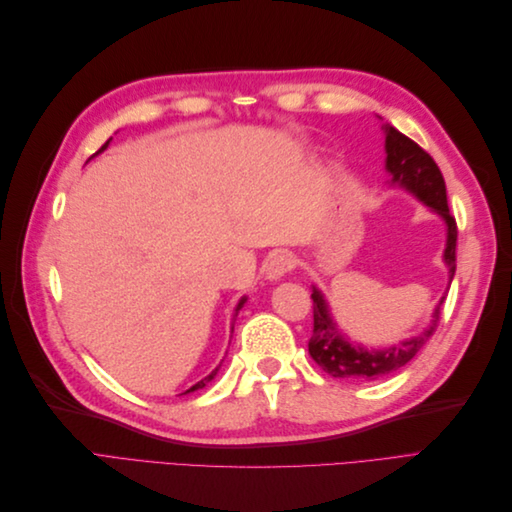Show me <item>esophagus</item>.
Returning a JSON list of instances; mask_svg holds the SVG:
<instances>
[{
  "instance_id": "esophagus-1",
  "label": "esophagus",
  "mask_w": 512,
  "mask_h": 512,
  "mask_svg": "<svg viewBox=\"0 0 512 512\" xmlns=\"http://www.w3.org/2000/svg\"><path fill=\"white\" fill-rule=\"evenodd\" d=\"M294 267V258L288 252H273L267 262H265V275L267 280H280L288 271H292Z\"/></svg>"
}]
</instances>
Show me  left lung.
Masks as SVG:
<instances>
[{
    "instance_id": "left-lung-1",
    "label": "left lung",
    "mask_w": 512,
    "mask_h": 512,
    "mask_svg": "<svg viewBox=\"0 0 512 512\" xmlns=\"http://www.w3.org/2000/svg\"><path fill=\"white\" fill-rule=\"evenodd\" d=\"M386 170L393 175V183L412 192L418 200H423L427 207L436 211L440 218L446 222V250L444 262L448 267V282H453L455 275V250H457V222L448 211L446 200V185L440 173L438 164L433 162L429 153L418 147L412 138L401 134L393 126H386ZM314 333L309 337V354L312 359L327 371L333 378L352 380V382H367L378 380L393 374L406 363H410L416 352L421 350L429 337L436 333L440 318H442V301L436 305L431 314L429 327L423 329L418 335L406 339L393 348L382 350H365L361 346L350 344L348 339L337 331L335 322L329 314V305L324 301L322 292L314 288Z\"/></svg>"
}]
</instances>
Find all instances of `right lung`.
<instances>
[{"instance_id":"right-lung-1","label":"right lung","mask_w":512,"mask_h":512,"mask_svg":"<svg viewBox=\"0 0 512 512\" xmlns=\"http://www.w3.org/2000/svg\"><path fill=\"white\" fill-rule=\"evenodd\" d=\"M106 147H108V141H106V143H104V145H102V147H100V149H98V151H96V153H100V151H104V149H106ZM243 303H245V299H241V301H239V305H237V309H235V316H237V314H239V309H241V307H243ZM220 367H222V363H220V365H218V367H215V369H213V371H211V374H209V376H207V378H203V380H200V382H198V384H194V386H192V389H190V391H196V389H203V386H207V382H211V380H213V378H215V374H218V371H220ZM190 391H185V393H190Z\"/></svg>"}]
</instances>
